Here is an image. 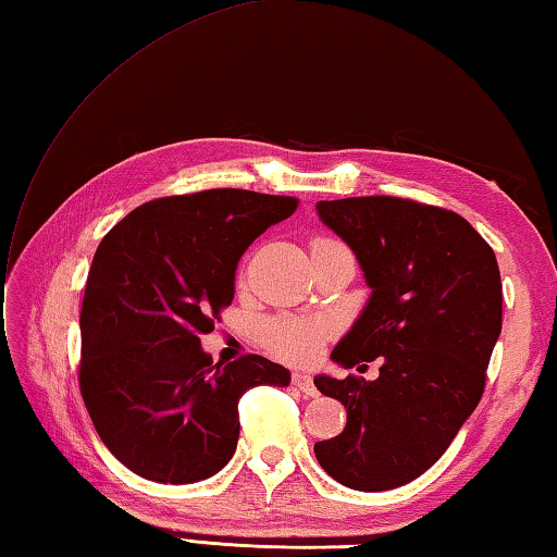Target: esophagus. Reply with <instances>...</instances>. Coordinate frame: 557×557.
Listing matches in <instances>:
<instances>
[{
    "label": "esophagus",
    "instance_id": "1",
    "mask_svg": "<svg viewBox=\"0 0 557 557\" xmlns=\"http://www.w3.org/2000/svg\"><path fill=\"white\" fill-rule=\"evenodd\" d=\"M293 386L298 388V391H302V393L307 395V398H314V395H319V391H317V386H314V381H312L310 374L295 372V374H293Z\"/></svg>",
    "mask_w": 557,
    "mask_h": 557
}]
</instances>
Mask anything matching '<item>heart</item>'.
<instances>
[{"instance_id":"b5f03b06","label":"heart","mask_w":557,"mask_h":557,"mask_svg":"<svg viewBox=\"0 0 557 557\" xmlns=\"http://www.w3.org/2000/svg\"><path fill=\"white\" fill-rule=\"evenodd\" d=\"M331 240H319L326 245ZM326 338V326L317 321L302 319H278L269 321L262 329V341L267 348L288 362H310Z\"/></svg>"}]
</instances>
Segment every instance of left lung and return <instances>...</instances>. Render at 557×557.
<instances>
[{"label":"left lung","instance_id":"1","mask_svg":"<svg viewBox=\"0 0 557 557\" xmlns=\"http://www.w3.org/2000/svg\"><path fill=\"white\" fill-rule=\"evenodd\" d=\"M348 243L372 295L331 360H381L379 379L314 386L343 403V434L314 443L324 472L355 491H388L424 474L481 400L503 326L496 255L467 219L403 197L317 202Z\"/></svg>","mask_w":557,"mask_h":557}]
</instances>
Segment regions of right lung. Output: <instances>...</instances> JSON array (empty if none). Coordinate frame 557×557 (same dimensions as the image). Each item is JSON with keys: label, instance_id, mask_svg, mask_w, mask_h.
I'll return each instance as SVG.
<instances>
[{"label": "right lung", "instance_id": "obj_1", "mask_svg": "<svg viewBox=\"0 0 557 557\" xmlns=\"http://www.w3.org/2000/svg\"><path fill=\"white\" fill-rule=\"evenodd\" d=\"M298 197L216 188L145 202L97 247L81 310V393L104 446L159 484H195L238 446V400L288 386L262 355L212 362L200 345L236 293L243 252Z\"/></svg>", "mask_w": 557, "mask_h": 557}]
</instances>
